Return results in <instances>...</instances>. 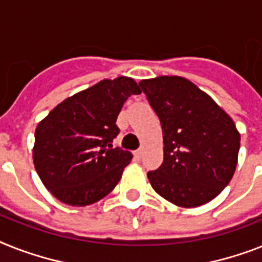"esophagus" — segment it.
Segmentation results:
<instances>
[{
  "mask_svg": "<svg viewBox=\"0 0 262 262\" xmlns=\"http://www.w3.org/2000/svg\"><path fill=\"white\" fill-rule=\"evenodd\" d=\"M135 157L136 159H137V160H140V159H141L142 157V149H137L135 152Z\"/></svg>",
  "mask_w": 262,
  "mask_h": 262,
  "instance_id": "1",
  "label": "esophagus"
}]
</instances>
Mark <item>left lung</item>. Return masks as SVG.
Wrapping results in <instances>:
<instances>
[{"mask_svg": "<svg viewBox=\"0 0 262 262\" xmlns=\"http://www.w3.org/2000/svg\"><path fill=\"white\" fill-rule=\"evenodd\" d=\"M138 84L163 127L164 160L148 172L153 190L179 207L205 205L234 175L241 140L235 124L186 78L159 76Z\"/></svg>", "mask_w": 262, "mask_h": 262, "instance_id": "8db88e82", "label": "left lung"}]
</instances>
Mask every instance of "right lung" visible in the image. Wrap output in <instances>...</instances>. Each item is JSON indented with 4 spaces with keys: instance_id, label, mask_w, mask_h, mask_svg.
I'll list each match as a JSON object with an SVG mask.
<instances>
[{
    "instance_id": "add662e5",
    "label": "right lung",
    "mask_w": 262,
    "mask_h": 262,
    "mask_svg": "<svg viewBox=\"0 0 262 262\" xmlns=\"http://www.w3.org/2000/svg\"><path fill=\"white\" fill-rule=\"evenodd\" d=\"M141 93L132 78L103 79L59 103L35 132L33 164L46 188L69 206L93 205L114 190L132 155L112 142L125 101Z\"/></svg>"
}]
</instances>
